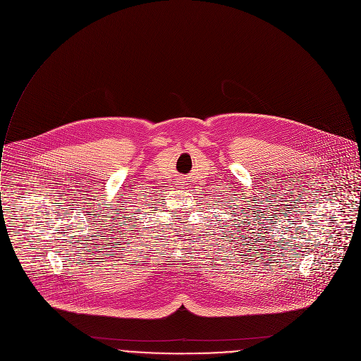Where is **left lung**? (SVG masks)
<instances>
[{
    "instance_id": "obj_1",
    "label": "left lung",
    "mask_w": 361,
    "mask_h": 361,
    "mask_svg": "<svg viewBox=\"0 0 361 361\" xmlns=\"http://www.w3.org/2000/svg\"><path fill=\"white\" fill-rule=\"evenodd\" d=\"M235 222H236V221H235Z\"/></svg>"
}]
</instances>
